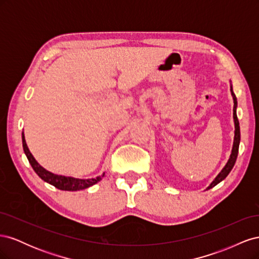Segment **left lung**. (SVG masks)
<instances>
[{
    "label": "left lung",
    "instance_id": "8db88e82",
    "mask_svg": "<svg viewBox=\"0 0 259 259\" xmlns=\"http://www.w3.org/2000/svg\"><path fill=\"white\" fill-rule=\"evenodd\" d=\"M230 92L231 95L233 98V121H234V138H233V145H232V150H231V154L229 156L228 161H227L226 165L223 167V169L219 171V174L214 178L213 182L209 184V186L206 188V190L210 189V188L215 187L217 184H219L221 182L228 176V174L231 171L232 167L234 166V163L237 161L238 158V152H239V145H240V139H241V134H240V124H239V120L237 116V107H238V101H237V97L234 95V93L232 91V85L230 84Z\"/></svg>",
    "mask_w": 259,
    "mask_h": 259
}]
</instances>
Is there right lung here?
Returning a JSON list of instances; mask_svg holds the SVG:
<instances>
[{"mask_svg": "<svg viewBox=\"0 0 259 259\" xmlns=\"http://www.w3.org/2000/svg\"><path fill=\"white\" fill-rule=\"evenodd\" d=\"M22 147H23V151H25L27 158L29 160V163L31 164V166L34 169L35 173L38 175L41 179H43L44 182L51 184L52 186L56 187L59 190H66V191H77V190H83L86 189L93 185L97 184L100 182L101 178L105 176V173L103 175L97 176L96 178H89V179H80V178H74V177H68V176H62V175H57L49 171L48 169H45L43 166H41L40 164L36 162L34 159V156L31 154L29 148L27 146L25 135H23L22 132Z\"/></svg>", "mask_w": 259, "mask_h": 259, "instance_id": "add662e5", "label": "right lung"}]
</instances>
